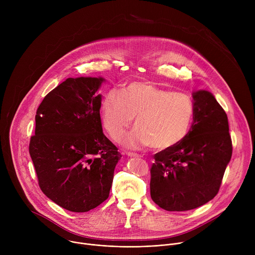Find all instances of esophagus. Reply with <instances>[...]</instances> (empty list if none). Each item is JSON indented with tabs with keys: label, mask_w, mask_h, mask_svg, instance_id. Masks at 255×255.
<instances>
[{
	"label": "esophagus",
	"mask_w": 255,
	"mask_h": 255,
	"mask_svg": "<svg viewBox=\"0 0 255 255\" xmlns=\"http://www.w3.org/2000/svg\"><path fill=\"white\" fill-rule=\"evenodd\" d=\"M127 155H128L129 157H139V156H140L139 154H137V153H133V152H128V153H127Z\"/></svg>",
	"instance_id": "1"
}]
</instances>
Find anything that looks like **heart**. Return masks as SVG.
I'll list each match as a JSON object with an SVG mask.
<instances>
[{"label":"heart","instance_id":"heart-1","mask_svg":"<svg viewBox=\"0 0 255 255\" xmlns=\"http://www.w3.org/2000/svg\"><path fill=\"white\" fill-rule=\"evenodd\" d=\"M103 127L113 140L119 139L135 117V128L121 140L126 148L173 147L189 133L194 103L184 93H174L150 82H134L109 91L101 102Z\"/></svg>","mask_w":255,"mask_h":255}]
</instances>
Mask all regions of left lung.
Returning a JSON list of instances; mask_svg holds the SVG:
<instances>
[{
  "label": "left lung",
  "instance_id": "obj_1",
  "mask_svg": "<svg viewBox=\"0 0 255 255\" xmlns=\"http://www.w3.org/2000/svg\"><path fill=\"white\" fill-rule=\"evenodd\" d=\"M194 117L188 135L154 155L150 196L166 211H189L214 199L231 159L228 118L212 93H193Z\"/></svg>",
  "mask_w": 255,
  "mask_h": 255
}]
</instances>
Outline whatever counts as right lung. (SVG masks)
<instances>
[{"instance_id": "add662e5", "label": "right lung", "mask_w": 255, "mask_h": 255, "mask_svg": "<svg viewBox=\"0 0 255 255\" xmlns=\"http://www.w3.org/2000/svg\"><path fill=\"white\" fill-rule=\"evenodd\" d=\"M102 77L68 78L45 96L29 153L41 191L61 208L88 212L106 201L122 157L103 133Z\"/></svg>"}]
</instances>
